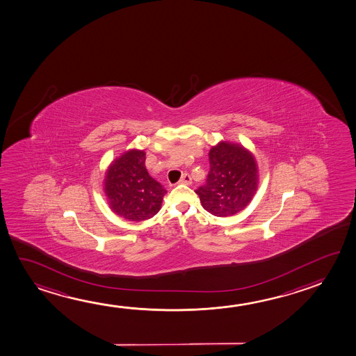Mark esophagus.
Returning a JSON list of instances; mask_svg holds the SVG:
<instances>
[{"label":"esophagus","instance_id":"1","mask_svg":"<svg viewBox=\"0 0 356 356\" xmlns=\"http://www.w3.org/2000/svg\"><path fill=\"white\" fill-rule=\"evenodd\" d=\"M191 181H193V179H191V176H190V174H187V172H185L184 175L181 176L180 184H185V185H190L191 184Z\"/></svg>","mask_w":356,"mask_h":356}]
</instances>
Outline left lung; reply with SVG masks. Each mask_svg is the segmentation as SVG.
Instances as JSON below:
<instances>
[{
  "instance_id": "obj_1",
  "label": "left lung",
  "mask_w": 356,
  "mask_h": 356,
  "mask_svg": "<svg viewBox=\"0 0 356 356\" xmlns=\"http://www.w3.org/2000/svg\"><path fill=\"white\" fill-rule=\"evenodd\" d=\"M210 171L195 190L202 207L217 217L234 216L250 204L256 193L257 163L243 146L220 143L209 154Z\"/></svg>"
}]
</instances>
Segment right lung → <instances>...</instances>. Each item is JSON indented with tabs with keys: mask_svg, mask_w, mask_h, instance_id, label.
Instances as JSON below:
<instances>
[{
	"mask_svg": "<svg viewBox=\"0 0 356 356\" xmlns=\"http://www.w3.org/2000/svg\"><path fill=\"white\" fill-rule=\"evenodd\" d=\"M111 210L129 221H145L158 213L166 190L147 174L145 152L131 150L111 163L105 176Z\"/></svg>",
	"mask_w": 356,
	"mask_h": 356,
	"instance_id": "1",
	"label": "right lung"
}]
</instances>
